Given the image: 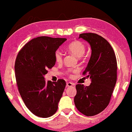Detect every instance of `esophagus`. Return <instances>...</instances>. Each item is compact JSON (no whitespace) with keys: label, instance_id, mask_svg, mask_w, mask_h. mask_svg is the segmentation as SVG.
Segmentation results:
<instances>
[{"label":"esophagus","instance_id":"1","mask_svg":"<svg viewBox=\"0 0 132 132\" xmlns=\"http://www.w3.org/2000/svg\"><path fill=\"white\" fill-rule=\"evenodd\" d=\"M75 86V85L72 82H67L66 84V86L67 87H72V86Z\"/></svg>","mask_w":132,"mask_h":132}]
</instances>
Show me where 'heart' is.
<instances>
[{"mask_svg":"<svg viewBox=\"0 0 132 132\" xmlns=\"http://www.w3.org/2000/svg\"><path fill=\"white\" fill-rule=\"evenodd\" d=\"M85 46L83 43L79 41H73L69 44L68 46V50L76 56L80 57L83 56L85 52ZM54 59L57 62L60 63L62 62L63 54L59 50H56L54 53Z\"/></svg>","mask_w":132,"mask_h":132,"instance_id":"obj_1","label":"heart"}]
</instances>
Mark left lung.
I'll list each match as a JSON object with an SVG mask.
<instances>
[{
	"instance_id": "1",
	"label": "left lung",
	"mask_w": 132,
	"mask_h": 132,
	"mask_svg": "<svg viewBox=\"0 0 132 132\" xmlns=\"http://www.w3.org/2000/svg\"><path fill=\"white\" fill-rule=\"evenodd\" d=\"M89 43L91 55L83 73L91 79L89 86L76 85V107L86 116L98 114L109 105L117 81V60L108 41L94 33L80 34L79 38Z\"/></svg>"
}]
</instances>
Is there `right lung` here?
<instances>
[{"label":"right lung","instance_id":"right-lung-1","mask_svg":"<svg viewBox=\"0 0 132 132\" xmlns=\"http://www.w3.org/2000/svg\"><path fill=\"white\" fill-rule=\"evenodd\" d=\"M66 38L42 36L27 43L18 54L15 77L19 94L25 105L37 116H52L66 86L63 79L46 81L44 76L54 66V53Z\"/></svg>","mask_w":132,"mask_h":132}]
</instances>
